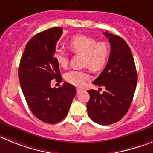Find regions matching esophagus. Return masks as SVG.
Returning <instances> with one entry per match:
<instances>
[{"mask_svg": "<svg viewBox=\"0 0 153 153\" xmlns=\"http://www.w3.org/2000/svg\"><path fill=\"white\" fill-rule=\"evenodd\" d=\"M82 91H83V89H82V88H77V92H78V93H80V92Z\"/></svg>", "mask_w": 153, "mask_h": 153, "instance_id": "34e87169", "label": "esophagus"}]
</instances>
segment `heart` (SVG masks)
I'll list each match as a JSON object with an SVG mask.
<instances>
[{"instance_id":"1","label":"heart","mask_w":153,"mask_h":153,"mask_svg":"<svg viewBox=\"0 0 153 153\" xmlns=\"http://www.w3.org/2000/svg\"><path fill=\"white\" fill-rule=\"evenodd\" d=\"M68 47L73 53L84 56V64L94 71L102 69L109 56V45L104 41H97L95 38L87 35H76L70 39ZM55 60L59 66L65 68L68 65L67 55L61 49L54 54ZM66 82L75 86H82L90 79V75L84 71L71 70L65 75Z\"/></svg>"}]
</instances>
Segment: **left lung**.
I'll return each instance as SVG.
<instances>
[{
  "label": "left lung",
  "mask_w": 153,
  "mask_h": 153,
  "mask_svg": "<svg viewBox=\"0 0 153 153\" xmlns=\"http://www.w3.org/2000/svg\"><path fill=\"white\" fill-rule=\"evenodd\" d=\"M109 39L111 53L105 68L94 85L104 86L102 94L89 90L87 104L88 116L100 125H110L121 120L127 113L137 84V72L132 52L125 40L117 35L104 33Z\"/></svg>",
  "instance_id": "1"
}]
</instances>
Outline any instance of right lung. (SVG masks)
<instances>
[{"label": "right lung", "mask_w": 153, "mask_h": 153, "mask_svg": "<svg viewBox=\"0 0 153 153\" xmlns=\"http://www.w3.org/2000/svg\"><path fill=\"white\" fill-rule=\"evenodd\" d=\"M62 34V27H54L34 36L26 45L18 69L20 87L30 111L38 119L50 124L67 116L76 94L75 87L68 82L58 88L50 86L53 79L62 81L54 58Z\"/></svg>", "instance_id": "1"}]
</instances>
